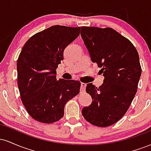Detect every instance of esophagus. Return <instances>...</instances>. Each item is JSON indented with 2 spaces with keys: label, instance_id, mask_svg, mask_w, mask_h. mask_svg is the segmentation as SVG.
<instances>
[{
  "label": "esophagus",
  "instance_id": "1",
  "mask_svg": "<svg viewBox=\"0 0 151 151\" xmlns=\"http://www.w3.org/2000/svg\"><path fill=\"white\" fill-rule=\"evenodd\" d=\"M86 86V84H85V83L81 82V91H85Z\"/></svg>",
  "mask_w": 151,
  "mask_h": 151
}]
</instances>
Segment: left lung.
<instances>
[{
	"mask_svg": "<svg viewBox=\"0 0 151 151\" xmlns=\"http://www.w3.org/2000/svg\"><path fill=\"white\" fill-rule=\"evenodd\" d=\"M81 36L104 77L99 88L87 84L92 103L81 113L93 126H110L125 115L137 92L141 75L138 53L129 40L111 27L83 26Z\"/></svg>",
	"mask_w": 151,
	"mask_h": 151,
	"instance_id": "obj_1",
	"label": "left lung"
}]
</instances>
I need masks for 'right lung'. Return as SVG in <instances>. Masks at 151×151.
<instances>
[{
    "label": "right lung",
    "mask_w": 151,
    "mask_h": 151,
    "mask_svg": "<svg viewBox=\"0 0 151 151\" xmlns=\"http://www.w3.org/2000/svg\"><path fill=\"white\" fill-rule=\"evenodd\" d=\"M80 33V27L54 25L32 35L17 61L18 86L22 104L32 119L52 124L62 119L67 101L79 93L77 80L56 79L64 50Z\"/></svg>",
    "instance_id": "obj_1"
}]
</instances>
